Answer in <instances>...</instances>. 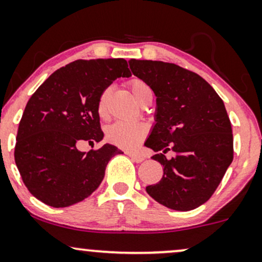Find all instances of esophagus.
<instances>
[{
    "mask_svg": "<svg viewBox=\"0 0 262 262\" xmlns=\"http://www.w3.org/2000/svg\"><path fill=\"white\" fill-rule=\"evenodd\" d=\"M129 157L132 158V161H134V162H137V163H140V162H142L145 160L144 158V156H141V155H138V154H133V152H128L127 154Z\"/></svg>",
    "mask_w": 262,
    "mask_h": 262,
    "instance_id": "obj_1",
    "label": "esophagus"
}]
</instances>
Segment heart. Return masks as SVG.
Wrapping results in <instances>:
<instances>
[{"instance_id":"1","label":"heart","mask_w":262,"mask_h":262,"mask_svg":"<svg viewBox=\"0 0 262 262\" xmlns=\"http://www.w3.org/2000/svg\"><path fill=\"white\" fill-rule=\"evenodd\" d=\"M128 87L130 89L132 94L139 104L144 100L145 97L152 94L151 88L148 87L146 82L139 78H132L128 81ZM111 94V88H105L99 95L97 111L99 117L105 120L107 117V101ZM148 129L142 123H124V122H117V123L110 125L106 129V138L112 144L117 145L122 148L132 150L135 148L140 142L146 138Z\"/></svg>"}]
</instances>
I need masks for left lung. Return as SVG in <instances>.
<instances>
[{
    "instance_id": "1",
    "label": "left lung",
    "mask_w": 262,
    "mask_h": 262,
    "mask_svg": "<svg viewBox=\"0 0 262 262\" xmlns=\"http://www.w3.org/2000/svg\"><path fill=\"white\" fill-rule=\"evenodd\" d=\"M129 66L157 97L156 124L145 145L158 152L152 158L163 165V177L147 193L170 209H196L213 196L233 160L223 99L200 75L171 62L130 59ZM168 150L176 154L170 160Z\"/></svg>"
}]
</instances>
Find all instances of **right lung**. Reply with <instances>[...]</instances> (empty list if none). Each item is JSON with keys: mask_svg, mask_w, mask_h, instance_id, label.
Listing matches in <instances>:
<instances>
[{"mask_svg": "<svg viewBox=\"0 0 262 262\" xmlns=\"http://www.w3.org/2000/svg\"><path fill=\"white\" fill-rule=\"evenodd\" d=\"M129 76L124 59H81L53 72L31 95L19 123L14 158L32 196L64 208L97 190L108 161L121 150L105 144L85 154L77 145L101 140L99 95L115 79Z\"/></svg>", "mask_w": 262, "mask_h": 262, "instance_id": "right-lung-1", "label": "right lung"}]
</instances>
